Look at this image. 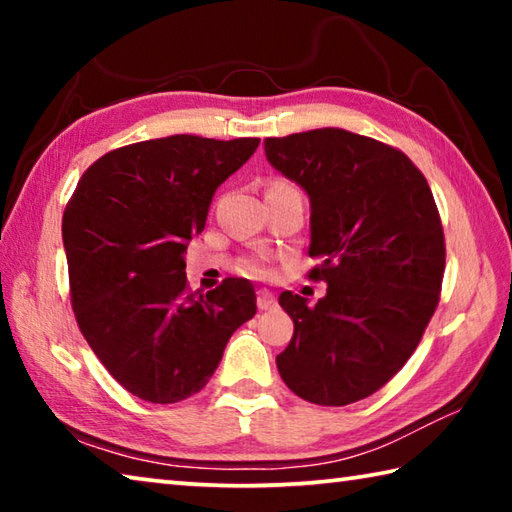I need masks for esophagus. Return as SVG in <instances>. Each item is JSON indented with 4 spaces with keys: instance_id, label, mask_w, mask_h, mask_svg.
I'll use <instances>...</instances> for the list:
<instances>
[{
    "instance_id": "obj_1",
    "label": "esophagus",
    "mask_w": 512,
    "mask_h": 512,
    "mask_svg": "<svg viewBox=\"0 0 512 512\" xmlns=\"http://www.w3.org/2000/svg\"><path fill=\"white\" fill-rule=\"evenodd\" d=\"M277 305V300H275V296L271 291H266V289H262V291H257V307L262 309V311H268V309H273Z\"/></svg>"
}]
</instances>
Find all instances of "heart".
<instances>
[{"label":"heart","instance_id":"heart-1","mask_svg":"<svg viewBox=\"0 0 512 512\" xmlns=\"http://www.w3.org/2000/svg\"><path fill=\"white\" fill-rule=\"evenodd\" d=\"M271 187H291L289 183H284V180H275ZM244 271L250 277H268L271 275V266H268V259L266 257H253V259H246L244 262Z\"/></svg>","mask_w":512,"mask_h":512}]
</instances>
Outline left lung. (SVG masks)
Instances as JSON below:
<instances>
[{
	"label": "left lung",
	"instance_id": "1",
	"mask_svg": "<svg viewBox=\"0 0 512 512\" xmlns=\"http://www.w3.org/2000/svg\"><path fill=\"white\" fill-rule=\"evenodd\" d=\"M264 151L309 196V257L320 259L309 277L327 282L314 307L280 293L293 339L277 370L307 402H359L402 370L438 307L445 235L436 201L402 151L343 128L266 137Z\"/></svg>",
	"mask_w": 512,
	"mask_h": 512
}]
</instances>
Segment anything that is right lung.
Masks as SVG:
<instances>
[{
  "mask_svg": "<svg viewBox=\"0 0 512 512\" xmlns=\"http://www.w3.org/2000/svg\"><path fill=\"white\" fill-rule=\"evenodd\" d=\"M257 137L171 135L121 146L83 173L63 214L69 296L106 370L144 402L187 400L210 381L232 332L255 316L241 277L189 291L185 250L212 196Z\"/></svg>",
  "mask_w": 512,
  "mask_h": 512,
  "instance_id": "1",
  "label": "right lung"
}]
</instances>
